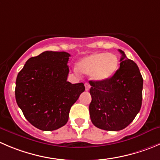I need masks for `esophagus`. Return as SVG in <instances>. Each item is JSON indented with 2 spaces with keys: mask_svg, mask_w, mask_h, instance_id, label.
<instances>
[{
  "mask_svg": "<svg viewBox=\"0 0 160 160\" xmlns=\"http://www.w3.org/2000/svg\"><path fill=\"white\" fill-rule=\"evenodd\" d=\"M85 87H86V91H89V88H90V86H89V83L86 82V83H85Z\"/></svg>",
  "mask_w": 160,
  "mask_h": 160,
  "instance_id": "esophagus-1",
  "label": "esophagus"
}]
</instances>
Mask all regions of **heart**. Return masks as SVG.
I'll return each instance as SVG.
<instances>
[{"mask_svg":"<svg viewBox=\"0 0 160 160\" xmlns=\"http://www.w3.org/2000/svg\"><path fill=\"white\" fill-rule=\"evenodd\" d=\"M118 60L115 54L95 52L86 56L78 63V70L91 74L94 81H105L113 76L118 69Z\"/></svg>","mask_w":160,"mask_h":160,"instance_id":"b5f03b06","label":"heart"}]
</instances>
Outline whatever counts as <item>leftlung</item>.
Instances as JSON below:
<instances>
[{
	"label": "left lung",
	"instance_id": "left-lung-1",
	"mask_svg": "<svg viewBox=\"0 0 160 160\" xmlns=\"http://www.w3.org/2000/svg\"><path fill=\"white\" fill-rule=\"evenodd\" d=\"M122 54L119 69L105 81H89L92 124L108 131L123 130L133 122L142 103L143 78L138 65Z\"/></svg>",
	"mask_w": 160,
	"mask_h": 160
}]
</instances>
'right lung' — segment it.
<instances>
[{"label": "right lung", "instance_id": "add662e5", "mask_svg": "<svg viewBox=\"0 0 160 160\" xmlns=\"http://www.w3.org/2000/svg\"><path fill=\"white\" fill-rule=\"evenodd\" d=\"M66 52L45 51L26 62L16 82V100L27 121L44 131L63 127L71 106L85 91L82 82L67 81Z\"/></svg>", "mask_w": 160, "mask_h": 160}]
</instances>
